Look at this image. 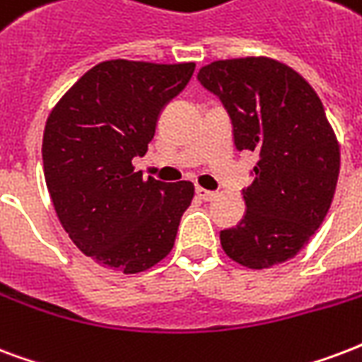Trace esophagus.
<instances>
[{
  "label": "esophagus",
  "mask_w": 362,
  "mask_h": 362,
  "mask_svg": "<svg viewBox=\"0 0 362 362\" xmlns=\"http://www.w3.org/2000/svg\"><path fill=\"white\" fill-rule=\"evenodd\" d=\"M197 197L200 198V200H204V202H210V200H214V198H216V192L208 191V189H202V187H198Z\"/></svg>",
  "instance_id": "esophagus-1"
}]
</instances>
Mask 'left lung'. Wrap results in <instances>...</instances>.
<instances>
[{
  "mask_svg": "<svg viewBox=\"0 0 362 362\" xmlns=\"http://www.w3.org/2000/svg\"><path fill=\"white\" fill-rule=\"evenodd\" d=\"M198 81L229 112L236 151H252L238 225L219 233L230 259L267 269L292 259L325 221L339 173V146L315 89L267 57L216 61Z\"/></svg>",
  "mask_w": 362,
  "mask_h": 362,
  "instance_id": "obj_1",
  "label": "left lung"
}]
</instances>
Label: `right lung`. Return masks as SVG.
<instances>
[{
  "instance_id": "right-lung-1",
  "label": "right lung",
  "mask_w": 362,
  "mask_h": 362,
  "mask_svg": "<svg viewBox=\"0 0 362 362\" xmlns=\"http://www.w3.org/2000/svg\"><path fill=\"white\" fill-rule=\"evenodd\" d=\"M194 62H100L59 100L43 132V173L59 221L95 262L141 273L170 254L191 181L143 179L132 160L145 156L165 105Z\"/></svg>"
}]
</instances>
